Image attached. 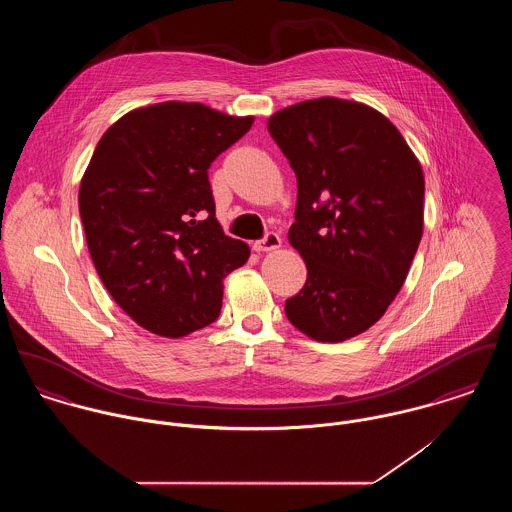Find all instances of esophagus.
I'll return each mask as SVG.
<instances>
[{"instance_id": "1", "label": "esophagus", "mask_w": 512, "mask_h": 512, "mask_svg": "<svg viewBox=\"0 0 512 512\" xmlns=\"http://www.w3.org/2000/svg\"><path fill=\"white\" fill-rule=\"evenodd\" d=\"M282 246V238H280V234H276V232H268L262 240H256L254 242V250L256 252H270V250H276V248H280Z\"/></svg>"}]
</instances>
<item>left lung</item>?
Listing matches in <instances>:
<instances>
[{"mask_svg":"<svg viewBox=\"0 0 512 512\" xmlns=\"http://www.w3.org/2000/svg\"><path fill=\"white\" fill-rule=\"evenodd\" d=\"M268 130L297 177L288 236L307 266L286 315L315 341H347L384 315L408 276L424 228L420 161L388 118L351 100L293 104Z\"/></svg>","mask_w":512,"mask_h":512,"instance_id":"1","label":"left lung"}]
</instances>
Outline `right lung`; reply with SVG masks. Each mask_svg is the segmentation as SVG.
<instances>
[{
  "instance_id": "obj_1",
  "label": "right lung",
  "mask_w": 512,
  "mask_h": 512,
  "mask_svg": "<svg viewBox=\"0 0 512 512\" xmlns=\"http://www.w3.org/2000/svg\"><path fill=\"white\" fill-rule=\"evenodd\" d=\"M252 122L161 102L122 116L94 149L78 191L88 252L114 301L155 335L211 325L222 280L250 256L220 228L209 167Z\"/></svg>"
}]
</instances>
